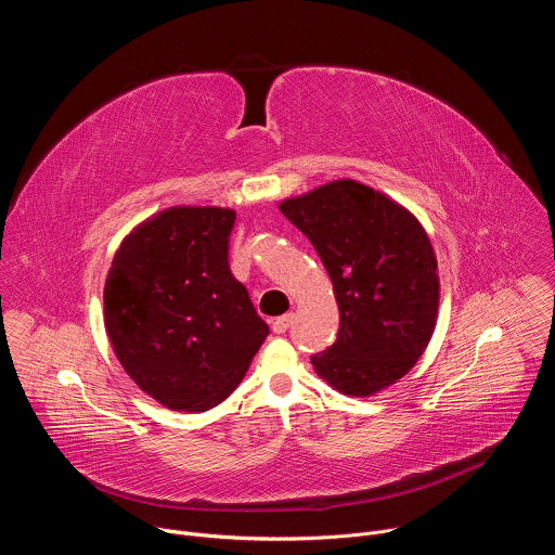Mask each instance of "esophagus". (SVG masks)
Segmentation results:
<instances>
[{"mask_svg":"<svg viewBox=\"0 0 555 555\" xmlns=\"http://www.w3.org/2000/svg\"><path fill=\"white\" fill-rule=\"evenodd\" d=\"M292 325H294V313H285V315H279V319L272 323V330L274 334H285Z\"/></svg>","mask_w":555,"mask_h":555,"instance_id":"obj_1","label":"esophagus"}]
</instances>
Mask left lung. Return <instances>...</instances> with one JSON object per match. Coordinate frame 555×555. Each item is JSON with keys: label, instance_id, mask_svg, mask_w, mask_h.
Wrapping results in <instances>:
<instances>
[{"label": "left lung", "instance_id": "left-lung-1", "mask_svg": "<svg viewBox=\"0 0 555 555\" xmlns=\"http://www.w3.org/2000/svg\"><path fill=\"white\" fill-rule=\"evenodd\" d=\"M319 253L340 309L336 343L311 356L327 384L351 398L404 377L437 323V257L413 212L379 191L336 180L279 204Z\"/></svg>", "mask_w": 555, "mask_h": 555}]
</instances>
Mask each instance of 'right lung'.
Wrapping results in <instances>:
<instances>
[{
  "label": "right lung",
  "instance_id": "right-lung-1",
  "mask_svg": "<svg viewBox=\"0 0 555 555\" xmlns=\"http://www.w3.org/2000/svg\"><path fill=\"white\" fill-rule=\"evenodd\" d=\"M232 225L230 208H167L125 236L105 281V330L116 358L171 411L221 404L270 334L230 272Z\"/></svg>",
  "mask_w": 555,
  "mask_h": 555
}]
</instances>
